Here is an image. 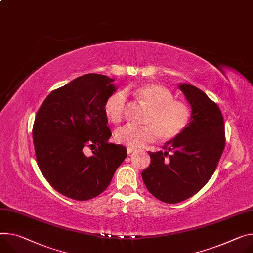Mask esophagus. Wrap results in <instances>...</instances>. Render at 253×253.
Segmentation results:
<instances>
[{
	"instance_id": "esophagus-1",
	"label": "esophagus",
	"mask_w": 253,
	"mask_h": 253,
	"mask_svg": "<svg viewBox=\"0 0 253 253\" xmlns=\"http://www.w3.org/2000/svg\"><path fill=\"white\" fill-rule=\"evenodd\" d=\"M134 151H136L134 148H132V147H127V152H128V154H131V153L134 152Z\"/></svg>"
}]
</instances>
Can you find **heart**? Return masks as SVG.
Segmentation results:
<instances>
[{
	"mask_svg": "<svg viewBox=\"0 0 253 253\" xmlns=\"http://www.w3.org/2000/svg\"><path fill=\"white\" fill-rule=\"evenodd\" d=\"M136 96L148 109L144 126L124 125L115 131V140L128 147H142L153 142L157 137L162 140L176 138L187 129L192 120L190 106L175 100L172 91L158 84H146L136 89ZM126 95L116 91L107 98L104 104L106 117L118 124L124 117Z\"/></svg>",
	"mask_w": 253,
	"mask_h": 253,
	"instance_id": "1",
	"label": "heart"
}]
</instances>
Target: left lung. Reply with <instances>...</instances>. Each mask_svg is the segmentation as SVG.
<instances>
[{
    "label": "left lung",
    "mask_w": 253,
    "mask_h": 253,
    "mask_svg": "<svg viewBox=\"0 0 253 253\" xmlns=\"http://www.w3.org/2000/svg\"><path fill=\"white\" fill-rule=\"evenodd\" d=\"M178 87L192 108V120L164 151H148L151 162L141 173L147 190L168 204L197 194L213 175L225 148L224 119L217 104L194 85Z\"/></svg>",
    "instance_id": "8db88e82"
}]
</instances>
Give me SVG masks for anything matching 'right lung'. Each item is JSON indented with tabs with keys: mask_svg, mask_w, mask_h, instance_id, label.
<instances>
[{
	"mask_svg": "<svg viewBox=\"0 0 253 253\" xmlns=\"http://www.w3.org/2000/svg\"><path fill=\"white\" fill-rule=\"evenodd\" d=\"M104 75L87 74L52 90L33 125L37 165L61 195L87 201L103 193L127 156V149L108 142L112 135L104 104L116 86ZM88 147L93 150L86 154Z\"/></svg>",
	"mask_w": 253,
	"mask_h": 253,
	"instance_id": "add662e5",
	"label": "right lung"
}]
</instances>
